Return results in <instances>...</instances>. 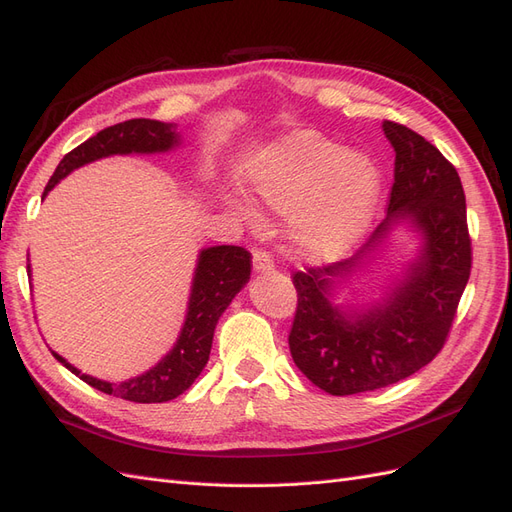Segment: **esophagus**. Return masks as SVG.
Returning a JSON list of instances; mask_svg holds the SVG:
<instances>
[{
    "label": "esophagus",
    "mask_w": 512,
    "mask_h": 512,
    "mask_svg": "<svg viewBox=\"0 0 512 512\" xmlns=\"http://www.w3.org/2000/svg\"><path fill=\"white\" fill-rule=\"evenodd\" d=\"M253 270H255L257 274L272 272V270H274V261H272L270 253H266V251H255V253H253Z\"/></svg>",
    "instance_id": "obj_1"
}]
</instances>
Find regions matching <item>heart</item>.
<instances>
[{
	"label": "heart",
	"mask_w": 512,
	"mask_h": 512,
	"mask_svg": "<svg viewBox=\"0 0 512 512\" xmlns=\"http://www.w3.org/2000/svg\"><path fill=\"white\" fill-rule=\"evenodd\" d=\"M244 176L255 202L293 219V249L306 261H334L366 234L381 202L383 176L376 163L315 129H295L259 146L246 159ZM242 219L251 206L236 204Z\"/></svg>",
	"instance_id": "1"
}]
</instances>
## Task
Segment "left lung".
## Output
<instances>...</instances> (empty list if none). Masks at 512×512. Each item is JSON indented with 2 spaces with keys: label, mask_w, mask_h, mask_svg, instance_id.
Instances as JSON below:
<instances>
[{
  "label": "left lung",
  "mask_w": 512,
  "mask_h": 512,
  "mask_svg": "<svg viewBox=\"0 0 512 512\" xmlns=\"http://www.w3.org/2000/svg\"><path fill=\"white\" fill-rule=\"evenodd\" d=\"M383 131L395 151L387 219L351 259L293 274L291 357L310 383L332 395L381 389L430 364L449 336L472 268L457 170L417 131L393 121H383ZM400 222L422 238L405 276L378 303L336 305L337 285L369 262Z\"/></svg>",
  "instance_id": "obj_1"
}]
</instances>
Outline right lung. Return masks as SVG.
<instances>
[{
    "label": "right lung",
    "mask_w": 512,
    "mask_h": 512,
    "mask_svg": "<svg viewBox=\"0 0 512 512\" xmlns=\"http://www.w3.org/2000/svg\"><path fill=\"white\" fill-rule=\"evenodd\" d=\"M180 144V131L174 123H161L151 119H131L119 125L102 129L100 134L89 138L76 146L61 159L55 174L48 180L42 193V200L53 191L61 178L74 172L76 168L87 166L91 161L112 157V155H131V153H168ZM27 274L31 276V263H27ZM251 278V253L242 246L221 244L208 246L197 255V266L191 283V295L187 304V315L176 344L172 351L161 357V361L123 383H108L100 378L82 374L70 361L61 355H55L57 361L76 374L80 381L100 389L114 398L138 402V404H157L178 398L187 391L204 366L208 364L214 327L225 308L232 304L236 293L249 283Z\"/></svg>",
    "instance_id": "obj_1"
}]
</instances>
